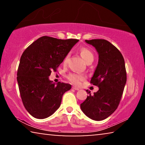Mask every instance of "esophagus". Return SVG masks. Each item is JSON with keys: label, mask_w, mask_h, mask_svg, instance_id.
<instances>
[{"label": "esophagus", "mask_w": 145, "mask_h": 145, "mask_svg": "<svg viewBox=\"0 0 145 145\" xmlns=\"http://www.w3.org/2000/svg\"><path fill=\"white\" fill-rule=\"evenodd\" d=\"M72 88H73V89L75 90H79V88H77V87H76V86H73Z\"/></svg>", "instance_id": "obj_1"}]
</instances>
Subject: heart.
<instances>
[{
  "mask_svg": "<svg viewBox=\"0 0 145 145\" xmlns=\"http://www.w3.org/2000/svg\"><path fill=\"white\" fill-rule=\"evenodd\" d=\"M80 55L82 57V58L84 59V60L87 63L88 62H92L94 60V55L92 52L86 47H81L79 49ZM69 55H67L65 57H64L63 63L66 64L67 61H68ZM67 79L68 81L70 82L71 83L75 85H79L86 79V76L84 74H81V73H69L67 76Z\"/></svg>",
  "mask_w": 145,
  "mask_h": 145,
  "instance_id": "heart-1",
  "label": "heart"
}]
</instances>
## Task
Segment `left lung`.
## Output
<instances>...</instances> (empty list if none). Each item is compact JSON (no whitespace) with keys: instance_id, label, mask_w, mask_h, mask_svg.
I'll list each match as a JSON object with an SVG mask.
<instances>
[{"instance_id":"left-lung-1","label":"left lung","mask_w":145,"mask_h":145,"mask_svg":"<svg viewBox=\"0 0 145 145\" xmlns=\"http://www.w3.org/2000/svg\"><path fill=\"white\" fill-rule=\"evenodd\" d=\"M96 49L99 54L98 64L90 83L99 90L90 92L81 104V109L88 117L94 120L107 118L117 109L126 83V71L124 57L120 51L103 39L85 40Z\"/></svg>"}]
</instances>
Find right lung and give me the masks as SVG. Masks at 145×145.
Returning a JSON list of instances; mask_svg holds the SVG:
<instances>
[{"label":"right lung","instance_id":"obj_1","mask_svg":"<svg viewBox=\"0 0 145 145\" xmlns=\"http://www.w3.org/2000/svg\"><path fill=\"white\" fill-rule=\"evenodd\" d=\"M79 40H61L44 36L23 52L17 73L23 105L34 118H45L59 109L70 84L49 81L52 71L57 68Z\"/></svg>","mask_w":145,"mask_h":145}]
</instances>
